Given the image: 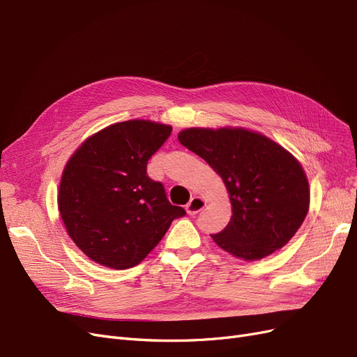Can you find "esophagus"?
<instances>
[{
	"instance_id": "34e87169",
	"label": "esophagus",
	"mask_w": 357,
	"mask_h": 357,
	"mask_svg": "<svg viewBox=\"0 0 357 357\" xmlns=\"http://www.w3.org/2000/svg\"><path fill=\"white\" fill-rule=\"evenodd\" d=\"M204 207H206V201L203 198H199V197H194V198H191V201L187 204V213L190 215H195L201 210H203Z\"/></svg>"
}]
</instances>
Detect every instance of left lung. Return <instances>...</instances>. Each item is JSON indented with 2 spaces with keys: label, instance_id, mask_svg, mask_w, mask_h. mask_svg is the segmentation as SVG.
<instances>
[{
  "label": "left lung",
  "instance_id": "8db88e82",
  "mask_svg": "<svg viewBox=\"0 0 357 357\" xmlns=\"http://www.w3.org/2000/svg\"><path fill=\"white\" fill-rule=\"evenodd\" d=\"M182 146L223 179L231 204L227 226L211 235L245 261L268 257L296 234L309 210V183L298 159L268 137L246 128H187Z\"/></svg>",
  "mask_w": 357,
  "mask_h": 357
}]
</instances>
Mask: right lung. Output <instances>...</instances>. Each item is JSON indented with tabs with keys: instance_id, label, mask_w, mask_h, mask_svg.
<instances>
[{
	"instance_id": "add662e5",
	"label": "right lung",
	"mask_w": 357,
	"mask_h": 357,
	"mask_svg": "<svg viewBox=\"0 0 357 357\" xmlns=\"http://www.w3.org/2000/svg\"><path fill=\"white\" fill-rule=\"evenodd\" d=\"M172 127L146 119L114 123L74 151L59 183L58 208L67 234L95 262L115 270L135 267L150 254L174 219L162 182L147 162Z\"/></svg>"
}]
</instances>
